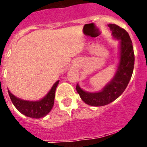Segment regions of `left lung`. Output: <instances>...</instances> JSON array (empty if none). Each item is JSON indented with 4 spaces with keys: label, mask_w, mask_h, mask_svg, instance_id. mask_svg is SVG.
I'll return each mask as SVG.
<instances>
[{
    "label": "left lung",
    "mask_w": 147,
    "mask_h": 147,
    "mask_svg": "<svg viewBox=\"0 0 147 147\" xmlns=\"http://www.w3.org/2000/svg\"><path fill=\"white\" fill-rule=\"evenodd\" d=\"M108 26L113 37L121 40L120 61L115 76L102 91L98 93H88L84 91L78 85L76 87L82 99L88 105L95 107L108 105L119 98L128 85L134 68V51L129 34L115 24H109Z\"/></svg>",
    "instance_id": "1"
}]
</instances>
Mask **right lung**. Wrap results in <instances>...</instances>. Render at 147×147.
Returning a JSON list of instances; mask_svg holds the SVG:
<instances>
[{
    "label": "right lung",
    "instance_id": "add662e5",
    "mask_svg": "<svg viewBox=\"0 0 147 147\" xmlns=\"http://www.w3.org/2000/svg\"><path fill=\"white\" fill-rule=\"evenodd\" d=\"M59 80L56 82L49 93L43 98L36 102L20 99L10 93L9 90H8V92L13 105H15L18 111L28 117L40 119L45 116L52 109L54 103L56 88L59 84Z\"/></svg>",
    "mask_w": 147,
    "mask_h": 147
}]
</instances>
